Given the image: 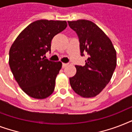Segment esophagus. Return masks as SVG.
I'll return each mask as SVG.
<instances>
[{
  "mask_svg": "<svg viewBox=\"0 0 132 132\" xmlns=\"http://www.w3.org/2000/svg\"><path fill=\"white\" fill-rule=\"evenodd\" d=\"M67 65H68V64H66V63H62V68H65Z\"/></svg>",
  "mask_w": 132,
  "mask_h": 132,
  "instance_id": "1",
  "label": "esophagus"
}]
</instances>
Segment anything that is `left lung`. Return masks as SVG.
I'll return each instance as SVG.
<instances>
[{"mask_svg": "<svg viewBox=\"0 0 132 132\" xmlns=\"http://www.w3.org/2000/svg\"><path fill=\"white\" fill-rule=\"evenodd\" d=\"M79 38L81 55L88 54L84 66L76 65L69 79L77 94L90 98L100 93L110 82L117 66V52L110 38L98 26L86 20L68 21Z\"/></svg>", "mask_w": 132, "mask_h": 132, "instance_id": "1", "label": "left lung"}]
</instances>
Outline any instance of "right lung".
<instances>
[{
	"label": "right lung",
	"mask_w": 132,
	"mask_h": 132,
	"mask_svg": "<svg viewBox=\"0 0 132 132\" xmlns=\"http://www.w3.org/2000/svg\"><path fill=\"white\" fill-rule=\"evenodd\" d=\"M67 27L66 21L39 20L19 34L9 50V64L22 90L34 98H45L53 92L62 62L45 59L51 40Z\"/></svg>",
	"instance_id": "obj_1"
}]
</instances>
